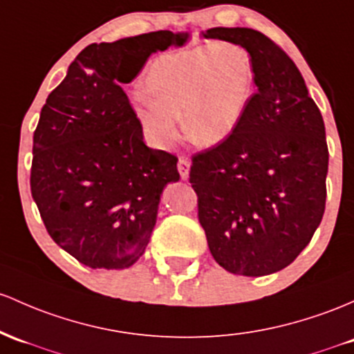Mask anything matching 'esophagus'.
<instances>
[{"mask_svg":"<svg viewBox=\"0 0 354 354\" xmlns=\"http://www.w3.org/2000/svg\"><path fill=\"white\" fill-rule=\"evenodd\" d=\"M178 171H180L181 180H188L189 176V161L183 156H180L178 159Z\"/></svg>","mask_w":354,"mask_h":354,"instance_id":"34e87169","label":"esophagus"}]
</instances>
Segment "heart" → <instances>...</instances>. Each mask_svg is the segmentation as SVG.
<instances>
[{"label": "heart", "instance_id": "obj_1", "mask_svg": "<svg viewBox=\"0 0 354 354\" xmlns=\"http://www.w3.org/2000/svg\"><path fill=\"white\" fill-rule=\"evenodd\" d=\"M134 112L147 138L169 146L178 122L189 141L216 146L242 122L255 92V65L242 45L221 41L166 52L151 62Z\"/></svg>", "mask_w": 354, "mask_h": 354}]
</instances>
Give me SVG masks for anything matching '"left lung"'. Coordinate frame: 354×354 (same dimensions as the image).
Masks as SVG:
<instances>
[{
  "label": "left lung",
  "mask_w": 354,
  "mask_h": 354,
  "mask_svg": "<svg viewBox=\"0 0 354 354\" xmlns=\"http://www.w3.org/2000/svg\"><path fill=\"white\" fill-rule=\"evenodd\" d=\"M203 37L250 53L257 92L227 141L193 154L198 220L218 266L262 277L292 263L324 215V120L296 64L269 37L223 26Z\"/></svg>",
  "instance_id": "8db88e82"
}]
</instances>
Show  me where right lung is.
Instances as JSON below:
<instances>
[{
	"label": "right lung",
	"instance_id": "obj_1",
	"mask_svg": "<svg viewBox=\"0 0 354 354\" xmlns=\"http://www.w3.org/2000/svg\"><path fill=\"white\" fill-rule=\"evenodd\" d=\"M185 35L151 32L85 46L50 92L33 134L32 196L53 242L91 269L145 254L178 158L151 149L126 92L156 50Z\"/></svg>",
	"mask_w": 354,
	"mask_h": 354
}]
</instances>
